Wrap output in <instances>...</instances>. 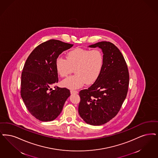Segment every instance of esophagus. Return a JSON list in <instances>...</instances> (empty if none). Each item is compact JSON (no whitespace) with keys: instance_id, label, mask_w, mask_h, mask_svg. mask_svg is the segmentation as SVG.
Instances as JSON below:
<instances>
[{"instance_id":"esophagus-1","label":"esophagus","mask_w":158,"mask_h":158,"mask_svg":"<svg viewBox=\"0 0 158 158\" xmlns=\"http://www.w3.org/2000/svg\"><path fill=\"white\" fill-rule=\"evenodd\" d=\"M70 93L71 94H78V91L75 90H70Z\"/></svg>"}]
</instances>
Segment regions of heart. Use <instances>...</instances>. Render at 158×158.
I'll return each instance as SVG.
<instances>
[{
  "label": "heart",
  "mask_w": 158,
  "mask_h": 158,
  "mask_svg": "<svg viewBox=\"0 0 158 158\" xmlns=\"http://www.w3.org/2000/svg\"><path fill=\"white\" fill-rule=\"evenodd\" d=\"M103 64L104 56L101 50L77 48L69 51L66 59L57 57L55 66L58 75L63 77L68 76L74 69L76 74L64 79L61 84L63 87L75 89L81 88L85 83L91 85L96 82Z\"/></svg>",
  "instance_id": "heart-1"
}]
</instances>
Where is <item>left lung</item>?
<instances>
[{"mask_svg": "<svg viewBox=\"0 0 158 158\" xmlns=\"http://www.w3.org/2000/svg\"><path fill=\"white\" fill-rule=\"evenodd\" d=\"M89 47L101 49L104 64L96 82L79 92L78 111L86 123L98 126L113 119L120 110L127 93L129 74L122 53L112 43L103 41Z\"/></svg>", "mask_w": 158, "mask_h": 158, "instance_id": "8db88e82", "label": "left lung"}]
</instances>
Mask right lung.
<instances>
[{
  "label": "right lung",
  "mask_w": 158,
  "mask_h": 158,
  "mask_svg": "<svg viewBox=\"0 0 158 158\" xmlns=\"http://www.w3.org/2000/svg\"><path fill=\"white\" fill-rule=\"evenodd\" d=\"M73 45L51 39L38 45L26 60L21 76L20 95L29 112L38 120L55 119L70 95L68 89L56 86L52 90L51 87L58 82L57 58Z\"/></svg>",
  "instance_id": "add662e5"
}]
</instances>
